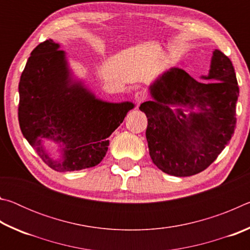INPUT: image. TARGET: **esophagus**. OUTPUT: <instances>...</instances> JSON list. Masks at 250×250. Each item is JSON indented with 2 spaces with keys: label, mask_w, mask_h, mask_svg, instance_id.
<instances>
[{
  "label": "esophagus",
  "mask_w": 250,
  "mask_h": 250,
  "mask_svg": "<svg viewBox=\"0 0 250 250\" xmlns=\"http://www.w3.org/2000/svg\"><path fill=\"white\" fill-rule=\"evenodd\" d=\"M146 97H147L146 91L143 90V89L137 90L134 92V100H135V103H137L138 105L140 104L142 101H145L146 99Z\"/></svg>",
  "instance_id": "34e87169"
}]
</instances>
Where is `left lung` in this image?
Instances as JSON below:
<instances>
[{"instance_id": "8db88e82", "label": "left lung", "mask_w": 250, "mask_h": 250, "mask_svg": "<svg viewBox=\"0 0 250 250\" xmlns=\"http://www.w3.org/2000/svg\"><path fill=\"white\" fill-rule=\"evenodd\" d=\"M201 79L209 82L173 67L150 84L153 99L139 108L147 118L152 162L167 174L204 171L234 134L239 88L230 59L215 49L208 75Z\"/></svg>"}]
</instances>
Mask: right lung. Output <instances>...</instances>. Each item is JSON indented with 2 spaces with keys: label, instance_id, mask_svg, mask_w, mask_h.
I'll return each mask as SVG.
<instances>
[{
  "label": "right lung",
  "instance_id": "obj_1",
  "mask_svg": "<svg viewBox=\"0 0 250 250\" xmlns=\"http://www.w3.org/2000/svg\"><path fill=\"white\" fill-rule=\"evenodd\" d=\"M61 45L47 40L31 53L19 83V122L24 138L49 167L79 171L99 164L108 138L134 104L97 98L74 77ZM44 140L57 143L62 158L53 159Z\"/></svg>",
  "mask_w": 250,
  "mask_h": 250
}]
</instances>
